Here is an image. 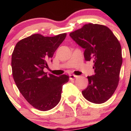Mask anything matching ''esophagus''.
Masks as SVG:
<instances>
[{"label":"esophagus","instance_id":"1","mask_svg":"<svg viewBox=\"0 0 131 131\" xmlns=\"http://www.w3.org/2000/svg\"><path fill=\"white\" fill-rule=\"evenodd\" d=\"M77 77H78V76H77V75H70V79H72V80H75V79H77Z\"/></svg>","mask_w":131,"mask_h":131}]
</instances>
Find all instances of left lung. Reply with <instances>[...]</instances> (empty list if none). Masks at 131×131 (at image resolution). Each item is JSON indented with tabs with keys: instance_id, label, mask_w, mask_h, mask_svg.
Instances as JSON below:
<instances>
[{
	"instance_id": "obj_1",
	"label": "left lung",
	"mask_w": 131,
	"mask_h": 131,
	"mask_svg": "<svg viewBox=\"0 0 131 131\" xmlns=\"http://www.w3.org/2000/svg\"><path fill=\"white\" fill-rule=\"evenodd\" d=\"M70 37L85 49V61L94 63L95 73L88 77L89 85L82 92L83 96L91 103H103L114 93L119 81L122 64L120 42L108 27L92 23L70 33Z\"/></svg>"
}]
</instances>
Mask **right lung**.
<instances>
[{"mask_svg": "<svg viewBox=\"0 0 131 131\" xmlns=\"http://www.w3.org/2000/svg\"><path fill=\"white\" fill-rule=\"evenodd\" d=\"M66 34L54 37L34 34L16 45L11 67L14 82L25 100L40 111L52 109L59 103L63 85L69 77H57L43 72L47 61L66 37ZM52 61V60H51Z\"/></svg>", "mask_w": 131, "mask_h": 131, "instance_id": "obj_1", "label": "right lung"}]
</instances>
